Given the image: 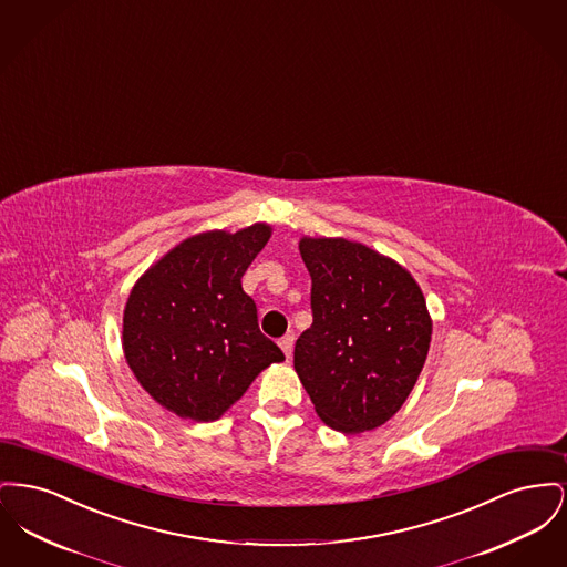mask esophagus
Returning <instances> with one entry per match:
<instances>
[{"instance_id":"esophagus-1","label":"esophagus","mask_w":567,"mask_h":567,"mask_svg":"<svg viewBox=\"0 0 567 567\" xmlns=\"http://www.w3.org/2000/svg\"><path fill=\"white\" fill-rule=\"evenodd\" d=\"M279 348L284 350L286 358H292V350H295V337L292 334H286L279 339Z\"/></svg>"}]
</instances>
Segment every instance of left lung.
<instances>
[{
    "instance_id": "8db88e82",
    "label": "left lung",
    "mask_w": 567,
    "mask_h": 567,
    "mask_svg": "<svg viewBox=\"0 0 567 567\" xmlns=\"http://www.w3.org/2000/svg\"><path fill=\"white\" fill-rule=\"evenodd\" d=\"M298 249L313 311L295 346L298 378L330 429L373 431L424 367L433 330L424 295L410 270L357 240L302 237Z\"/></svg>"
}]
</instances>
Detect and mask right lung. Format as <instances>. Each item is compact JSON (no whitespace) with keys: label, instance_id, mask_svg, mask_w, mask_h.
<instances>
[{"label":"right lung","instance_id":"obj_1","mask_svg":"<svg viewBox=\"0 0 567 567\" xmlns=\"http://www.w3.org/2000/svg\"><path fill=\"white\" fill-rule=\"evenodd\" d=\"M269 224L181 240L134 284L121 346L138 384L194 422L224 416L284 352L258 327L240 279L269 243Z\"/></svg>","mask_w":567,"mask_h":567}]
</instances>
